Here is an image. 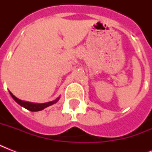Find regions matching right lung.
I'll return each instance as SVG.
<instances>
[{"label":"right lung","mask_w":152,"mask_h":152,"mask_svg":"<svg viewBox=\"0 0 152 152\" xmlns=\"http://www.w3.org/2000/svg\"><path fill=\"white\" fill-rule=\"evenodd\" d=\"M10 95L12 97L13 99L15 100L18 104H20V106H22L23 107H24V108H26L27 110H28L30 111L42 110L43 109L51 106V105H53V104L56 103V102L59 100V98H57V99L54 100V101L49 102H46V103H41V104L32 103V102H24V101H22V100L19 99H17L16 97H15V96H14V95H13L11 92H10Z\"/></svg>","instance_id":"obj_1"}]
</instances>
